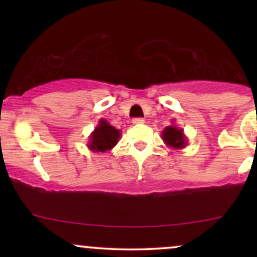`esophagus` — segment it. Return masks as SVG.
Segmentation results:
<instances>
[{
	"mask_svg": "<svg viewBox=\"0 0 257 257\" xmlns=\"http://www.w3.org/2000/svg\"><path fill=\"white\" fill-rule=\"evenodd\" d=\"M133 123H134V124H143V123H145V119H144V118H134V119H133Z\"/></svg>",
	"mask_w": 257,
	"mask_h": 257,
	"instance_id": "obj_1",
	"label": "esophagus"
}]
</instances>
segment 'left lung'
I'll use <instances>...</instances> for the list:
<instances>
[{
	"mask_svg": "<svg viewBox=\"0 0 257 257\" xmlns=\"http://www.w3.org/2000/svg\"><path fill=\"white\" fill-rule=\"evenodd\" d=\"M173 124L166 126L162 132V140L168 147L174 150H181L187 146V138H186L184 129L174 124V119L172 120Z\"/></svg>",
	"mask_w": 257,
	"mask_h": 257,
	"instance_id": "left-lung-1",
	"label": "left lung"
}]
</instances>
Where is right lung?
Listing matches in <instances>:
<instances>
[{"label": "right lung", "mask_w": 257, "mask_h": 257, "mask_svg": "<svg viewBox=\"0 0 257 257\" xmlns=\"http://www.w3.org/2000/svg\"><path fill=\"white\" fill-rule=\"evenodd\" d=\"M120 138V131L101 118L95 126L88 141V149L93 152H106L117 145Z\"/></svg>", "instance_id": "add662e5"}]
</instances>
